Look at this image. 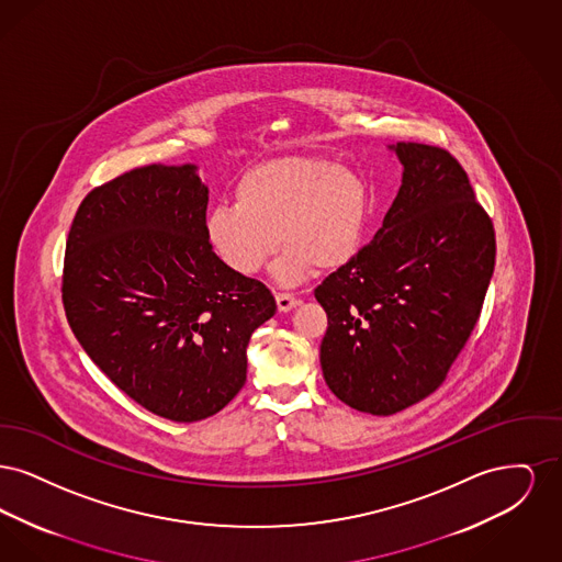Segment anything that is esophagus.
I'll list each match as a JSON object with an SVG mask.
<instances>
[{
  "label": "esophagus",
  "mask_w": 562,
  "mask_h": 562,
  "mask_svg": "<svg viewBox=\"0 0 562 562\" xmlns=\"http://www.w3.org/2000/svg\"><path fill=\"white\" fill-rule=\"evenodd\" d=\"M276 303L280 312H291L299 301L293 293H276Z\"/></svg>",
  "instance_id": "1"
}]
</instances>
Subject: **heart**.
<instances>
[{
	"label": "heart",
	"instance_id": "1",
	"mask_svg": "<svg viewBox=\"0 0 562 562\" xmlns=\"http://www.w3.org/2000/svg\"><path fill=\"white\" fill-rule=\"evenodd\" d=\"M369 218L360 175L322 156H289L246 170L234 204H216L204 218L214 255L238 276H255L278 248L273 273L299 282L312 266L337 269L356 257Z\"/></svg>",
	"mask_w": 562,
	"mask_h": 562
}]
</instances>
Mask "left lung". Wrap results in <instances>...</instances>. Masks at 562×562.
<instances>
[{
  "mask_svg": "<svg viewBox=\"0 0 562 562\" xmlns=\"http://www.w3.org/2000/svg\"><path fill=\"white\" fill-rule=\"evenodd\" d=\"M404 172L373 240L314 291L326 312L322 373L351 408L394 415L434 394L481 318L493 221L461 164L398 143Z\"/></svg>",
  "mask_w": 562,
  "mask_h": 562,
  "instance_id": "left-lung-1",
  "label": "left lung"
}]
</instances>
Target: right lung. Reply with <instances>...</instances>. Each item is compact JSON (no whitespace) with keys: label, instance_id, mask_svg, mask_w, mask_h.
<instances>
[{"label":"right lung","instance_id":"1","mask_svg":"<svg viewBox=\"0 0 562 562\" xmlns=\"http://www.w3.org/2000/svg\"><path fill=\"white\" fill-rule=\"evenodd\" d=\"M195 166H143L92 189L63 266L65 316L92 362L170 422L218 413L246 381V346L276 314L255 278L214 255Z\"/></svg>","mask_w":562,"mask_h":562}]
</instances>
